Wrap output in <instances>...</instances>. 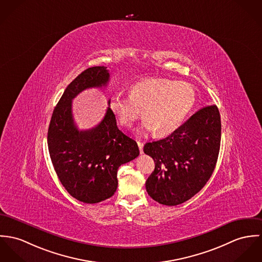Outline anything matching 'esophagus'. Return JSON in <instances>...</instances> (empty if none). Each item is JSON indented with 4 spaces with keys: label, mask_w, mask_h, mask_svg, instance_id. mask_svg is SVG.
<instances>
[{
    "label": "esophagus",
    "mask_w": 262,
    "mask_h": 262,
    "mask_svg": "<svg viewBox=\"0 0 262 262\" xmlns=\"http://www.w3.org/2000/svg\"><path fill=\"white\" fill-rule=\"evenodd\" d=\"M138 145H139V148H140V152L141 154H143L144 152V144L142 143V142H140V141H138Z\"/></svg>",
    "instance_id": "1"
}]
</instances>
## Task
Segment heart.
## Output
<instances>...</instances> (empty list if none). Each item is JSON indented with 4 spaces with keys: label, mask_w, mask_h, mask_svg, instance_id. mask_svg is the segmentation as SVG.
<instances>
[{
    "label": "heart",
    "mask_w": 262,
    "mask_h": 262,
    "mask_svg": "<svg viewBox=\"0 0 262 262\" xmlns=\"http://www.w3.org/2000/svg\"><path fill=\"white\" fill-rule=\"evenodd\" d=\"M195 102V90L187 82L151 78L136 83L129 96L115 94L110 107L121 125L130 127L144 112L146 132L159 138L173 134Z\"/></svg>",
    "instance_id": "b5f03b06"
}]
</instances>
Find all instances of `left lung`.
<instances>
[{"instance_id":"8db88e82","label":"left lung","mask_w":262,"mask_h":262,"mask_svg":"<svg viewBox=\"0 0 262 262\" xmlns=\"http://www.w3.org/2000/svg\"><path fill=\"white\" fill-rule=\"evenodd\" d=\"M221 142L218 107L199 110L169 137L146 143L144 151L155 161L145 182L147 194L167 206L184 203L196 195L215 169Z\"/></svg>"}]
</instances>
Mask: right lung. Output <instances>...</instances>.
<instances>
[{
	"label": "right lung",
	"instance_id": "add662e5",
	"mask_svg": "<svg viewBox=\"0 0 262 262\" xmlns=\"http://www.w3.org/2000/svg\"><path fill=\"white\" fill-rule=\"evenodd\" d=\"M108 80L110 73L104 66L81 72L62 94L48 128L47 142L54 170L66 191L83 203L111 198L117 191L118 168L140 155L137 142L118 129L111 107L95 127L79 130L74 123L72 99L88 88L106 86Z\"/></svg>",
	"mask_w": 262,
	"mask_h": 262
}]
</instances>
